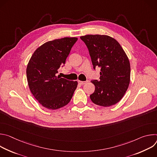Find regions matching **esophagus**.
I'll use <instances>...</instances> for the list:
<instances>
[{
  "instance_id": "obj_1",
  "label": "esophagus",
  "mask_w": 157,
  "mask_h": 157,
  "mask_svg": "<svg viewBox=\"0 0 157 157\" xmlns=\"http://www.w3.org/2000/svg\"><path fill=\"white\" fill-rule=\"evenodd\" d=\"M86 81H78V83L79 84H81V85H83V84H86Z\"/></svg>"
}]
</instances>
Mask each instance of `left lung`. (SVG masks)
Here are the masks:
<instances>
[{"label":"left lung","mask_w":157,"mask_h":157,"mask_svg":"<svg viewBox=\"0 0 157 157\" xmlns=\"http://www.w3.org/2000/svg\"><path fill=\"white\" fill-rule=\"evenodd\" d=\"M80 38L90 55L93 68H101L100 80H93L94 92L91 100L96 105L109 107L124 96L130 79L128 58L119 42L104 35H87Z\"/></svg>","instance_id":"8db88e82"}]
</instances>
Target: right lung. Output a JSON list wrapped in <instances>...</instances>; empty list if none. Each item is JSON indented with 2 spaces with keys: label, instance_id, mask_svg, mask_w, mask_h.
Segmentation results:
<instances>
[{
  "label": "right lung",
  "instance_id": "right-lung-1",
  "mask_svg": "<svg viewBox=\"0 0 157 157\" xmlns=\"http://www.w3.org/2000/svg\"><path fill=\"white\" fill-rule=\"evenodd\" d=\"M77 40L76 37H65L44 43L35 51L28 63L30 90L38 102L48 109L68 104L77 87V81L56 76Z\"/></svg>",
  "mask_w": 157,
  "mask_h": 157
}]
</instances>
